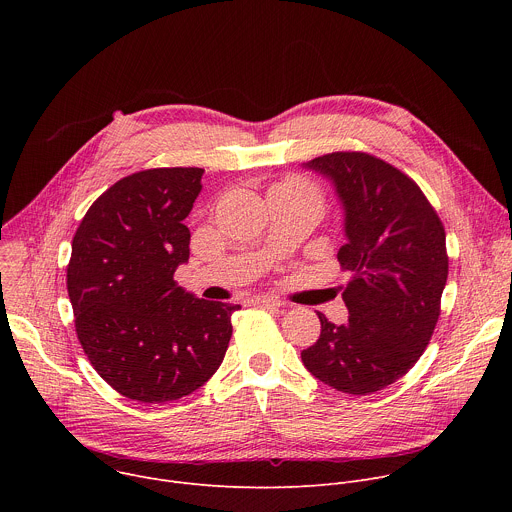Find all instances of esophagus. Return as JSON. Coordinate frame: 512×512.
<instances>
[{"label":"esophagus","mask_w":512,"mask_h":512,"mask_svg":"<svg viewBox=\"0 0 512 512\" xmlns=\"http://www.w3.org/2000/svg\"><path fill=\"white\" fill-rule=\"evenodd\" d=\"M255 304H259V306H269V308H281V306H283L279 300L269 298V296H259V298H255Z\"/></svg>","instance_id":"esophagus-1"}]
</instances>
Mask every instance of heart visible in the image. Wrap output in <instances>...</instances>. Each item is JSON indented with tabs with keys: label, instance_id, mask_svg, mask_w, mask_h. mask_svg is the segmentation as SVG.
Here are the masks:
<instances>
[{
	"label": "heart",
	"instance_id": "1",
	"mask_svg": "<svg viewBox=\"0 0 512 512\" xmlns=\"http://www.w3.org/2000/svg\"><path fill=\"white\" fill-rule=\"evenodd\" d=\"M287 186H291V188H298V190H304V192H314V190H312V186H310L306 180H302V178L289 180V182H287Z\"/></svg>",
	"mask_w": 512,
	"mask_h": 512
}]
</instances>
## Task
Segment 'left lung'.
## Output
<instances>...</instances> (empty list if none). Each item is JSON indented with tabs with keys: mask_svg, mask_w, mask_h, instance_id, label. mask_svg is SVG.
<instances>
[{
	"mask_svg": "<svg viewBox=\"0 0 512 512\" xmlns=\"http://www.w3.org/2000/svg\"><path fill=\"white\" fill-rule=\"evenodd\" d=\"M308 168L328 176L346 210L340 265L348 324L318 312L322 332L304 367L348 395H373L407 375L427 348L448 279L444 223L405 172L367 152H332Z\"/></svg>",
	"mask_w": 512,
	"mask_h": 512,
	"instance_id": "1",
	"label": "left lung"
}]
</instances>
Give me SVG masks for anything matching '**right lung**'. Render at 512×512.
<instances>
[{
    "label": "right lung",
    "instance_id": "right-lung-1",
    "mask_svg": "<svg viewBox=\"0 0 512 512\" xmlns=\"http://www.w3.org/2000/svg\"><path fill=\"white\" fill-rule=\"evenodd\" d=\"M202 168H150L107 188L72 239L66 289L77 338L117 393L166 403L200 389L221 367L239 306L198 300L176 285L190 255L182 223Z\"/></svg>",
    "mask_w": 512,
    "mask_h": 512
}]
</instances>
